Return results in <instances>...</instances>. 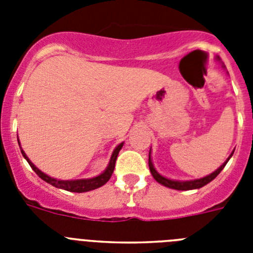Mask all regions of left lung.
Here are the masks:
<instances>
[{
	"mask_svg": "<svg viewBox=\"0 0 253 253\" xmlns=\"http://www.w3.org/2000/svg\"><path fill=\"white\" fill-rule=\"evenodd\" d=\"M219 59V58H218ZM234 151L232 152L231 156L228 157V160L225 161L224 163H223L222 166L219 167L218 169H215V171L213 172V173H210V175L205 176V177L203 178H198V180H190V181H176V180H169V178L167 177H163L162 175H160L157 171H156V169H154L153 163H152V158H151V152H149V158H148V166H149V169H151V173L152 176L154 177V180L157 181V182H160L161 185H163V186L166 187H169V189H175V190H194V189H200V187L205 186L207 184H209L210 181H213L214 178L216 177V176L220 173V171H222L223 169H224V166L227 165V162L229 161V158L233 156Z\"/></svg>",
	"mask_w": 253,
	"mask_h": 253,
	"instance_id": "left-lung-1",
	"label": "left lung"
}]
</instances>
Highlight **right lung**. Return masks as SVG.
I'll use <instances>...</instances> for the list:
<instances>
[{"mask_svg":"<svg viewBox=\"0 0 253 253\" xmlns=\"http://www.w3.org/2000/svg\"><path fill=\"white\" fill-rule=\"evenodd\" d=\"M123 144H124V143H120L119 146L114 149L113 154H111L110 162H109L106 169L102 172L101 175L96 176V177H92V178H84V180H57V178L50 177V176L45 175L44 172H42L39 169L35 167L34 163L29 160L28 156L25 154V152L21 149V147H20V149H21V153L22 156H24V158L28 161V163L30 165L31 169H34L35 173H37L42 180H44L45 182H48V184L53 185L54 187L67 190V191H71V193H86V191H91V190H95L97 189V187L102 186V185H105L107 181L110 180L111 175H113V172H114V169H115L116 158H118V154H119Z\"/></svg>","mask_w":253,"mask_h":253,"instance_id":"1","label":"right lung"}]
</instances>
